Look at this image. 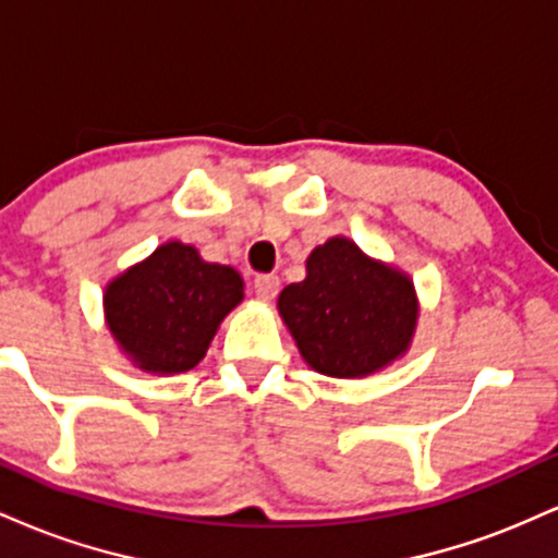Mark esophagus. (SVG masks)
<instances>
[{"label":"esophagus","instance_id":"34e87169","mask_svg":"<svg viewBox=\"0 0 558 558\" xmlns=\"http://www.w3.org/2000/svg\"><path fill=\"white\" fill-rule=\"evenodd\" d=\"M278 291H280L278 275H257V278H254V293H257L262 301H272L278 296Z\"/></svg>","mask_w":558,"mask_h":558}]
</instances>
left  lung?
I'll use <instances>...</instances> for the list:
<instances>
[{"instance_id":"obj_1","label":"left lung","mask_w":558,"mask_h":558,"mask_svg":"<svg viewBox=\"0 0 558 558\" xmlns=\"http://www.w3.org/2000/svg\"><path fill=\"white\" fill-rule=\"evenodd\" d=\"M278 310L310 367L362 377L407 351L417 323L412 280L330 239L306 259V278L280 291Z\"/></svg>"}]
</instances>
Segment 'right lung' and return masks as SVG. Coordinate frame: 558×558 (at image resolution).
<instances>
[{
  "instance_id": "right-lung-1",
  "label": "right lung",
  "mask_w": 558,
  "mask_h": 558,
  "mask_svg": "<svg viewBox=\"0 0 558 558\" xmlns=\"http://www.w3.org/2000/svg\"><path fill=\"white\" fill-rule=\"evenodd\" d=\"M243 299L241 275L170 241L107 286L112 336L149 373H185L207 354L222 317Z\"/></svg>"
}]
</instances>
